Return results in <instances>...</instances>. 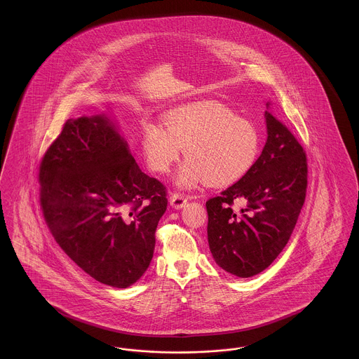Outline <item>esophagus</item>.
Instances as JSON below:
<instances>
[{"label":"esophagus","mask_w":359,"mask_h":359,"mask_svg":"<svg viewBox=\"0 0 359 359\" xmlns=\"http://www.w3.org/2000/svg\"><path fill=\"white\" fill-rule=\"evenodd\" d=\"M186 203H187V199H186L182 194H176V192L171 194V196H170V205H171L173 208L180 210V208H183V207L186 205Z\"/></svg>","instance_id":"34e87169"}]
</instances>
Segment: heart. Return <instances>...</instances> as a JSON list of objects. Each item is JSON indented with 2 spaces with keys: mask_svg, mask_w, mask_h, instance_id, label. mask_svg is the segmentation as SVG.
<instances>
[{
  "mask_svg": "<svg viewBox=\"0 0 359 359\" xmlns=\"http://www.w3.org/2000/svg\"><path fill=\"white\" fill-rule=\"evenodd\" d=\"M140 148L147 165L157 173L170 171L184 148L188 158L175 177L182 189L205 182L223 187L238 182L253 167L259 135L252 122L237 117L226 104L198 101L167 111L163 126L144 122Z\"/></svg>",
  "mask_w": 359,
  "mask_h": 359,
  "instance_id": "1",
  "label": "heart"
}]
</instances>
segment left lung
I'll return each mask as SVG.
<instances>
[{
    "instance_id": "left-lung-1",
    "label": "left lung",
    "mask_w": 359,
    "mask_h": 359,
    "mask_svg": "<svg viewBox=\"0 0 359 359\" xmlns=\"http://www.w3.org/2000/svg\"><path fill=\"white\" fill-rule=\"evenodd\" d=\"M265 122L268 138L253 167L205 202L211 255L222 269L241 278L261 273L283 252L307 191L303 147L269 111ZM237 200L245 205L234 212Z\"/></svg>"
}]
</instances>
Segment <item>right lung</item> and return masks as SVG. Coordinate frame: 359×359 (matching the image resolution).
I'll return each mask as SVG.
<instances>
[{
    "label": "right lung",
    "mask_w": 359,
    "mask_h": 359,
    "mask_svg": "<svg viewBox=\"0 0 359 359\" xmlns=\"http://www.w3.org/2000/svg\"><path fill=\"white\" fill-rule=\"evenodd\" d=\"M40 203L65 253L97 281L133 285L154 257L165 187L137 165L107 114L69 118L44 154Z\"/></svg>",
    "instance_id": "obj_1"
}]
</instances>
